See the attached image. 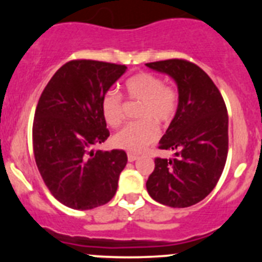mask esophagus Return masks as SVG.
Instances as JSON below:
<instances>
[{"mask_svg": "<svg viewBox=\"0 0 262 262\" xmlns=\"http://www.w3.org/2000/svg\"><path fill=\"white\" fill-rule=\"evenodd\" d=\"M127 159H128L129 163H133V161L138 160V156H136V155H133V154H128L127 155Z\"/></svg>", "mask_w": 262, "mask_h": 262, "instance_id": "34e87169", "label": "esophagus"}]
</instances>
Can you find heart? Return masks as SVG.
Wrapping results in <instances>:
<instances>
[{
	"mask_svg": "<svg viewBox=\"0 0 262 262\" xmlns=\"http://www.w3.org/2000/svg\"><path fill=\"white\" fill-rule=\"evenodd\" d=\"M124 93L131 101L140 102L138 118L142 120L127 124L113 136V144L128 152H142L159 136L156 124L166 126L177 113L178 96L176 90L165 86L163 80L151 73H139L124 82ZM103 119L110 127H118L124 119L122 97L108 90L101 101Z\"/></svg>",
	"mask_w": 262,
	"mask_h": 262,
	"instance_id": "heart-1",
	"label": "heart"
}]
</instances>
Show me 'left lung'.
I'll return each instance as SVG.
<instances>
[{
	"instance_id": "left-lung-1",
	"label": "left lung",
	"mask_w": 262,
	"mask_h": 262,
	"mask_svg": "<svg viewBox=\"0 0 262 262\" xmlns=\"http://www.w3.org/2000/svg\"><path fill=\"white\" fill-rule=\"evenodd\" d=\"M145 66L172 77L178 89L177 113L159 147L173 151L174 157L155 160L147 191L161 205L189 207L211 193L226 165V103L211 78L193 62L172 59Z\"/></svg>"
}]
</instances>
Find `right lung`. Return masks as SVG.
Here are the masks:
<instances>
[{"instance_id": "1", "label": "right lung", "mask_w": 262, "mask_h": 262, "mask_svg": "<svg viewBox=\"0 0 262 262\" xmlns=\"http://www.w3.org/2000/svg\"><path fill=\"white\" fill-rule=\"evenodd\" d=\"M127 67L72 60L45 88L32 124L36 166L51 194L67 207L90 210L115 195L127 164L122 149L96 151L110 136L101 101Z\"/></svg>"}]
</instances>
